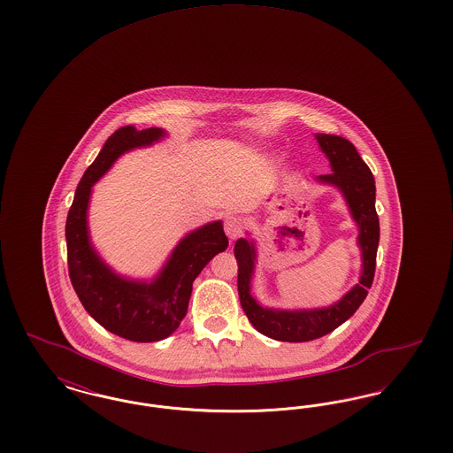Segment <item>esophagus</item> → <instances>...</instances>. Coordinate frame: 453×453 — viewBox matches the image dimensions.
I'll list each match as a JSON object with an SVG mask.
<instances>
[{
  "instance_id": "1",
  "label": "esophagus",
  "mask_w": 453,
  "mask_h": 453,
  "mask_svg": "<svg viewBox=\"0 0 453 453\" xmlns=\"http://www.w3.org/2000/svg\"><path fill=\"white\" fill-rule=\"evenodd\" d=\"M224 231L227 237L231 241H234L237 237L241 236V231H242V222L237 216H227L224 220Z\"/></svg>"
}]
</instances>
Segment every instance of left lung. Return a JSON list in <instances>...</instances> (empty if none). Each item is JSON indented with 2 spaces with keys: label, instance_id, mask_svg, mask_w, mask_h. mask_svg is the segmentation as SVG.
<instances>
[{
  "label": "left lung",
  "instance_id": "left-lung-1",
  "mask_svg": "<svg viewBox=\"0 0 453 453\" xmlns=\"http://www.w3.org/2000/svg\"><path fill=\"white\" fill-rule=\"evenodd\" d=\"M318 144L331 165V174L314 180L329 185L343 195L351 219L358 227L357 244L362 251L360 279L351 290L334 303L319 309H275L263 307L251 294V281L257 266V244L253 239L239 237L234 246L237 259V292L241 307L250 323L261 334L288 343L312 342L334 331L349 319L365 301L375 273V258L380 237L379 216L375 211V180L355 146L345 137L316 134Z\"/></svg>",
  "mask_w": 453,
  "mask_h": 453
}]
</instances>
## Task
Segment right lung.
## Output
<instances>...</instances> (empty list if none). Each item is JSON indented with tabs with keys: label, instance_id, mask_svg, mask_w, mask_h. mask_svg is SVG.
Masks as SVG:
<instances>
[{
	"label": "right lung",
	"instance_id": "obj_1",
	"mask_svg": "<svg viewBox=\"0 0 453 453\" xmlns=\"http://www.w3.org/2000/svg\"><path fill=\"white\" fill-rule=\"evenodd\" d=\"M166 135L159 127L137 130L127 126L113 132L83 174L65 220L69 279L83 307L107 331L137 343L165 340L178 329L195 279L229 244L222 220L209 222L181 237L151 280L119 275L95 250L88 227L93 185L124 152L148 148Z\"/></svg>",
	"mask_w": 453,
	"mask_h": 453
}]
</instances>
